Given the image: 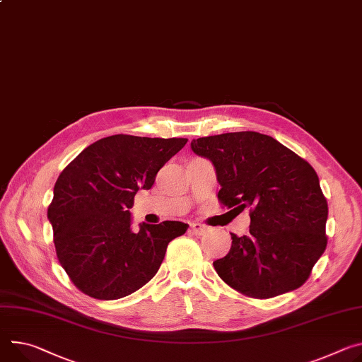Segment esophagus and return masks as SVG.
<instances>
[{"label":"esophagus","mask_w":362,"mask_h":362,"mask_svg":"<svg viewBox=\"0 0 362 362\" xmlns=\"http://www.w3.org/2000/svg\"><path fill=\"white\" fill-rule=\"evenodd\" d=\"M206 231H208V228L202 223H198V222L190 223V233L194 235H204V234H206Z\"/></svg>","instance_id":"esophagus-1"}]
</instances>
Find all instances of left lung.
<instances>
[{
    "mask_svg": "<svg viewBox=\"0 0 362 362\" xmlns=\"http://www.w3.org/2000/svg\"><path fill=\"white\" fill-rule=\"evenodd\" d=\"M192 151L212 161L228 208H250V234H231L218 276L255 299L299 288L326 248L327 202L310 164L270 136L240 131L202 137Z\"/></svg>",
    "mask_w": 362,
    "mask_h": 362,
    "instance_id": "left-lung-1",
    "label": "left lung"
}]
</instances>
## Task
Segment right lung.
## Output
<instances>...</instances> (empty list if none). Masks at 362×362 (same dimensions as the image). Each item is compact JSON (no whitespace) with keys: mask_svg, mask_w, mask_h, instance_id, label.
<instances>
[{"mask_svg":"<svg viewBox=\"0 0 362 362\" xmlns=\"http://www.w3.org/2000/svg\"><path fill=\"white\" fill-rule=\"evenodd\" d=\"M186 143L110 136L88 146L59 175L47 218L60 266L81 291L100 300L121 299L158 272L169 243L189 225L143 222L133 233L129 209L139 189L148 190Z\"/></svg>","mask_w":362,"mask_h":362,"instance_id":"right-lung-1","label":"right lung"}]
</instances>
